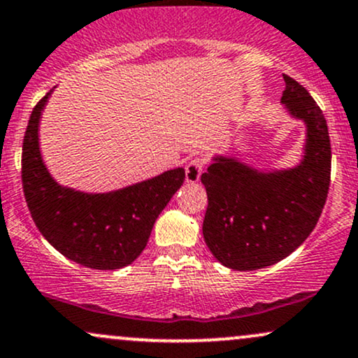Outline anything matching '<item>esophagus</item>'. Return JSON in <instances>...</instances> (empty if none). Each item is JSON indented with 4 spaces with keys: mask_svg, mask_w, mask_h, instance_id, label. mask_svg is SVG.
I'll use <instances>...</instances> for the list:
<instances>
[{
    "mask_svg": "<svg viewBox=\"0 0 358 358\" xmlns=\"http://www.w3.org/2000/svg\"><path fill=\"white\" fill-rule=\"evenodd\" d=\"M205 166L203 158H192L190 162L185 166V180L188 183H196L200 180V175H202Z\"/></svg>",
    "mask_w": 358,
    "mask_h": 358,
    "instance_id": "1",
    "label": "esophagus"
}]
</instances>
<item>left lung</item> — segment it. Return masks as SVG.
<instances>
[{"instance_id":"1","label":"left lung","mask_w":358,"mask_h":358,"mask_svg":"<svg viewBox=\"0 0 358 358\" xmlns=\"http://www.w3.org/2000/svg\"><path fill=\"white\" fill-rule=\"evenodd\" d=\"M282 79L281 101L308 126L301 165L257 173L236 159L217 158L202 175L208 199L203 239L231 269H262L289 256L313 232L327 202L331 171L327 119L299 82L286 73Z\"/></svg>"}]
</instances>
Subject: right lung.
I'll use <instances>...</instances> for the list:
<instances>
[{"label":"right lung","instance_id":"add662e5","mask_svg":"<svg viewBox=\"0 0 358 358\" xmlns=\"http://www.w3.org/2000/svg\"><path fill=\"white\" fill-rule=\"evenodd\" d=\"M48 96L50 92L36 102L23 138L22 183L31 219L45 239L77 264L124 268L146 248L156 219L183 185L185 170L176 168L101 195L60 187L48 175L38 151L40 113Z\"/></svg>","mask_w":358,"mask_h":358}]
</instances>
